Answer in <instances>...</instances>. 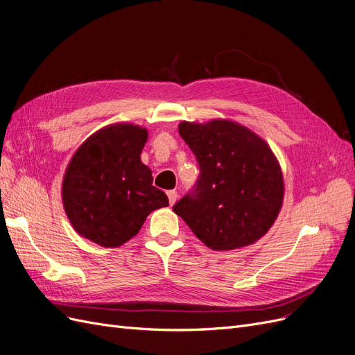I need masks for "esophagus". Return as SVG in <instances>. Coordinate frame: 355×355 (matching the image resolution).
<instances>
[{"instance_id": "obj_1", "label": "esophagus", "mask_w": 355, "mask_h": 355, "mask_svg": "<svg viewBox=\"0 0 355 355\" xmlns=\"http://www.w3.org/2000/svg\"><path fill=\"white\" fill-rule=\"evenodd\" d=\"M167 197H168L170 206H173V204H175V202H176V200H178V192H176L175 189H171V191H168V192H167Z\"/></svg>"}]
</instances>
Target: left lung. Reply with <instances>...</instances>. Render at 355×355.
<instances>
[{"instance_id": "obj_1", "label": "left lung", "mask_w": 355, "mask_h": 355, "mask_svg": "<svg viewBox=\"0 0 355 355\" xmlns=\"http://www.w3.org/2000/svg\"><path fill=\"white\" fill-rule=\"evenodd\" d=\"M194 153L200 176L173 211L213 250L253 244L282 209V168L265 141L237 123L213 120L179 124Z\"/></svg>"}]
</instances>
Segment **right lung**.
<instances>
[{
	"mask_svg": "<svg viewBox=\"0 0 355 355\" xmlns=\"http://www.w3.org/2000/svg\"><path fill=\"white\" fill-rule=\"evenodd\" d=\"M148 132L112 124L92 135L73 154L62 184L67 216L81 237L118 247L142 228L151 211L168 206L141 153Z\"/></svg>",
	"mask_w": 355,
	"mask_h": 355,
	"instance_id": "add662e5",
	"label": "right lung"
}]
</instances>
